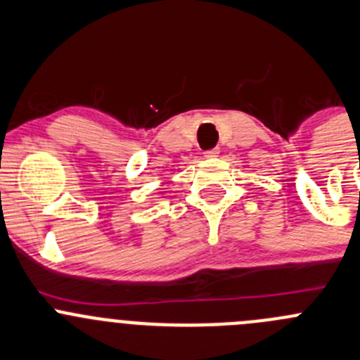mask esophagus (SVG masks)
I'll return each instance as SVG.
<instances>
[{
	"instance_id": "obj_1",
	"label": "esophagus",
	"mask_w": 360,
	"mask_h": 360,
	"mask_svg": "<svg viewBox=\"0 0 360 360\" xmlns=\"http://www.w3.org/2000/svg\"><path fill=\"white\" fill-rule=\"evenodd\" d=\"M217 155H219V148H212V150L205 152L206 159H213V158H217Z\"/></svg>"
}]
</instances>
